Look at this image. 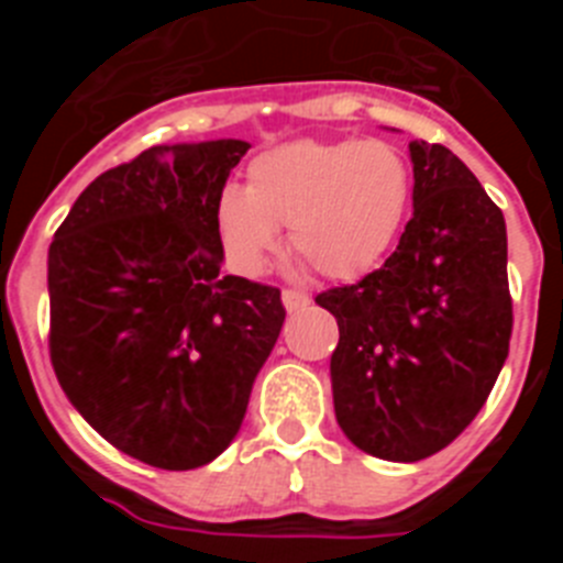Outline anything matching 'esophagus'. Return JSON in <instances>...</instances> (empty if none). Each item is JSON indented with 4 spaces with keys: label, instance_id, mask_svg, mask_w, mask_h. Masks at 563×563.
Returning <instances> with one entry per match:
<instances>
[{
    "label": "esophagus",
    "instance_id": "34e87169",
    "mask_svg": "<svg viewBox=\"0 0 563 563\" xmlns=\"http://www.w3.org/2000/svg\"><path fill=\"white\" fill-rule=\"evenodd\" d=\"M282 305H285L287 312H298L310 305V296H307V292H298V290H285L282 292Z\"/></svg>",
    "mask_w": 563,
    "mask_h": 563
}]
</instances>
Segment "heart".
Segmentation results:
<instances>
[{
	"label": "heart",
	"instance_id": "heart-1",
	"mask_svg": "<svg viewBox=\"0 0 563 563\" xmlns=\"http://www.w3.org/2000/svg\"><path fill=\"white\" fill-rule=\"evenodd\" d=\"M411 200V172L386 141H292L267 148L247 183L225 186L213 222L233 271L258 276L278 228L327 278H355L395 242Z\"/></svg>",
	"mask_w": 563,
	"mask_h": 563
}]
</instances>
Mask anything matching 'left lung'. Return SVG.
<instances>
[{
	"label": "left lung",
	"instance_id": "8db88e82",
	"mask_svg": "<svg viewBox=\"0 0 563 563\" xmlns=\"http://www.w3.org/2000/svg\"><path fill=\"white\" fill-rule=\"evenodd\" d=\"M409 157L415 213L397 251L316 298L341 335L330 361L338 426L389 462L426 460L465 431L514 330L501 211L451 148L411 141Z\"/></svg>",
	"mask_w": 563,
	"mask_h": 563
}]
</instances>
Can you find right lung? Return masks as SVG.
<instances>
[{
	"mask_svg": "<svg viewBox=\"0 0 563 563\" xmlns=\"http://www.w3.org/2000/svg\"><path fill=\"white\" fill-rule=\"evenodd\" d=\"M247 141L163 143L89 183L47 253L49 357L107 442L166 471L239 434L282 292L222 276L213 206Z\"/></svg>",
	"mask_w": 563,
	"mask_h": 563,
	"instance_id": "1",
	"label": "right lung"
}]
</instances>
